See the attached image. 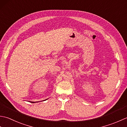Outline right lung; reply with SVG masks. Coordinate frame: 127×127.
Here are the masks:
<instances>
[{"instance_id":"add662e5","label":"right lung","mask_w":127,"mask_h":127,"mask_svg":"<svg viewBox=\"0 0 127 127\" xmlns=\"http://www.w3.org/2000/svg\"><path fill=\"white\" fill-rule=\"evenodd\" d=\"M29 102H32V103H35V102H33V101H29ZM37 102H39V101H37Z\"/></svg>"}]
</instances>
